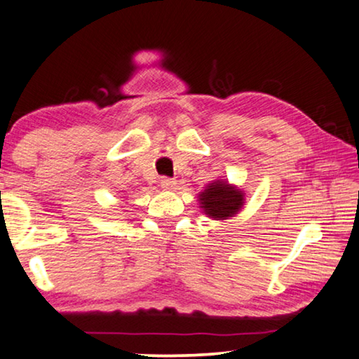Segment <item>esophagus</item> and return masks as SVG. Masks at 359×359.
<instances>
[{
    "mask_svg": "<svg viewBox=\"0 0 359 359\" xmlns=\"http://www.w3.org/2000/svg\"><path fill=\"white\" fill-rule=\"evenodd\" d=\"M161 186L163 187V189L172 191V189H175V187H176V180L168 178V176H163V178L161 180Z\"/></svg>",
    "mask_w": 359,
    "mask_h": 359,
    "instance_id": "esophagus-1",
    "label": "esophagus"
}]
</instances>
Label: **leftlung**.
I'll use <instances>...</instances> for the list:
<instances>
[{"instance_id":"8db88e82","label":"left lung","mask_w":359,"mask_h":359,"mask_svg":"<svg viewBox=\"0 0 359 359\" xmlns=\"http://www.w3.org/2000/svg\"><path fill=\"white\" fill-rule=\"evenodd\" d=\"M201 208L208 218L216 221L232 218L242 210L245 203V192L231 186L227 181H213L205 191L198 194Z\"/></svg>"}]
</instances>
